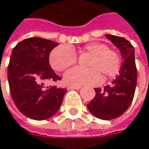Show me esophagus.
I'll return each mask as SVG.
<instances>
[{
    "instance_id": "esophagus-1",
    "label": "esophagus",
    "mask_w": 149,
    "mask_h": 149,
    "mask_svg": "<svg viewBox=\"0 0 149 149\" xmlns=\"http://www.w3.org/2000/svg\"><path fill=\"white\" fill-rule=\"evenodd\" d=\"M80 88V86H68L67 89H79Z\"/></svg>"
}]
</instances>
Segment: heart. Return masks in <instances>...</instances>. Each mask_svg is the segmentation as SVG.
Here are the masks:
<instances>
[{
    "label": "heart",
    "instance_id": "heart-1",
    "mask_svg": "<svg viewBox=\"0 0 149 149\" xmlns=\"http://www.w3.org/2000/svg\"><path fill=\"white\" fill-rule=\"evenodd\" d=\"M75 52V49L66 45L57 46L49 54V65L57 72L66 70L76 64L77 56ZM78 53L90 55L86 62L88 68L74 67L68 70L64 75V81L68 85H96L100 83L101 76L104 79L113 78L120 70V55L104 43L93 42L87 44L78 50Z\"/></svg>",
    "mask_w": 149,
    "mask_h": 149
}]
</instances>
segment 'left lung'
Wrapping results in <instances>:
<instances>
[{
	"mask_svg": "<svg viewBox=\"0 0 149 149\" xmlns=\"http://www.w3.org/2000/svg\"><path fill=\"white\" fill-rule=\"evenodd\" d=\"M106 37L119 48L124 61L112 84L94 88L95 97L88 104V108L97 118L109 120L123 115L131 105L136 85V67L132 45L123 37L111 34Z\"/></svg>",
	"mask_w": 149,
	"mask_h": 149,
	"instance_id": "obj_1",
	"label": "left lung"
}]
</instances>
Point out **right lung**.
Here are the masks:
<instances>
[{
	"label": "right lung",
	"mask_w": 149,
	"mask_h": 149,
	"mask_svg": "<svg viewBox=\"0 0 149 149\" xmlns=\"http://www.w3.org/2000/svg\"><path fill=\"white\" fill-rule=\"evenodd\" d=\"M58 45L33 37L19 42L13 49L7 68L9 88L17 108L27 117L49 118L62 103L66 88L45 86L47 81L61 79L49 64V53Z\"/></svg>",
	"instance_id": "add662e5"
}]
</instances>
